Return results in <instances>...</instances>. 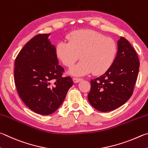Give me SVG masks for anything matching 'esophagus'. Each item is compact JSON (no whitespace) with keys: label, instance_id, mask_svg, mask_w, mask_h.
Masks as SVG:
<instances>
[{"label":"esophagus","instance_id":"34e87169","mask_svg":"<svg viewBox=\"0 0 148 148\" xmlns=\"http://www.w3.org/2000/svg\"><path fill=\"white\" fill-rule=\"evenodd\" d=\"M72 80H73V82L74 83H78L80 81H82V79L78 78V77H73V78H72Z\"/></svg>","mask_w":148,"mask_h":148}]
</instances>
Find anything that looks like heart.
<instances>
[{
	"instance_id": "b5f03b06",
	"label": "heart",
	"mask_w": 148,
	"mask_h": 148,
	"mask_svg": "<svg viewBox=\"0 0 148 148\" xmlns=\"http://www.w3.org/2000/svg\"><path fill=\"white\" fill-rule=\"evenodd\" d=\"M68 42L59 41L55 47L56 57L67 67L74 65L80 55L82 60L70 70L74 76L90 72L103 74L114 63L117 52L113 39L92 29H79L67 36Z\"/></svg>"
}]
</instances>
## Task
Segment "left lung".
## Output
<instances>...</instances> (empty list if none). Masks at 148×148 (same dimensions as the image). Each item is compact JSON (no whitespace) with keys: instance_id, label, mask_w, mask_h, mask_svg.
Instances as JSON below:
<instances>
[{"instance_id":"1","label":"left lung","mask_w":148,"mask_h":148,"mask_svg":"<svg viewBox=\"0 0 148 148\" xmlns=\"http://www.w3.org/2000/svg\"><path fill=\"white\" fill-rule=\"evenodd\" d=\"M140 62L133 47L120 37L114 63L105 74L90 80L88 100L94 108L108 112L119 108L133 95Z\"/></svg>"}]
</instances>
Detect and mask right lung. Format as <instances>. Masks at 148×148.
<instances>
[{
	"label": "right lung",
	"instance_id": "obj_1",
	"mask_svg": "<svg viewBox=\"0 0 148 148\" xmlns=\"http://www.w3.org/2000/svg\"><path fill=\"white\" fill-rule=\"evenodd\" d=\"M50 34H38L31 39L15 61L14 79L23 101L37 114L55 112L73 85L70 76L63 77L64 69L58 65L55 46L48 39Z\"/></svg>",
	"mask_w": 148,
	"mask_h": 148
}]
</instances>
